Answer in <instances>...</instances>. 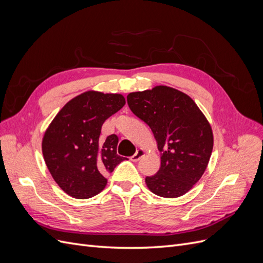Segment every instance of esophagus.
<instances>
[{"instance_id": "34e87169", "label": "esophagus", "mask_w": 263, "mask_h": 263, "mask_svg": "<svg viewBox=\"0 0 263 263\" xmlns=\"http://www.w3.org/2000/svg\"><path fill=\"white\" fill-rule=\"evenodd\" d=\"M144 155H145V150H144V149H138V150L136 151V153H135V155H133V156L130 157V160L136 162V161H138L139 159H140L142 156H144Z\"/></svg>"}]
</instances>
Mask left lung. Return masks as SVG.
Here are the masks:
<instances>
[{"label": "left lung", "instance_id": "8db88e82", "mask_svg": "<svg viewBox=\"0 0 263 263\" xmlns=\"http://www.w3.org/2000/svg\"><path fill=\"white\" fill-rule=\"evenodd\" d=\"M127 103L153 130L161 153L160 169L146 177L147 186L162 197L185 194L203 176L212 155L208 119L189 95L165 85L129 93Z\"/></svg>", "mask_w": 263, "mask_h": 263}]
</instances>
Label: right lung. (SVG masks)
<instances>
[{"mask_svg": "<svg viewBox=\"0 0 263 263\" xmlns=\"http://www.w3.org/2000/svg\"><path fill=\"white\" fill-rule=\"evenodd\" d=\"M125 103L122 94L84 92L69 101L46 130L47 168L70 196L84 200L99 194L107 183L106 174L125 159L117 155L116 135L100 139L103 123Z\"/></svg>", "mask_w": 263, "mask_h": 263, "instance_id": "obj_1", "label": "right lung"}]
</instances>
